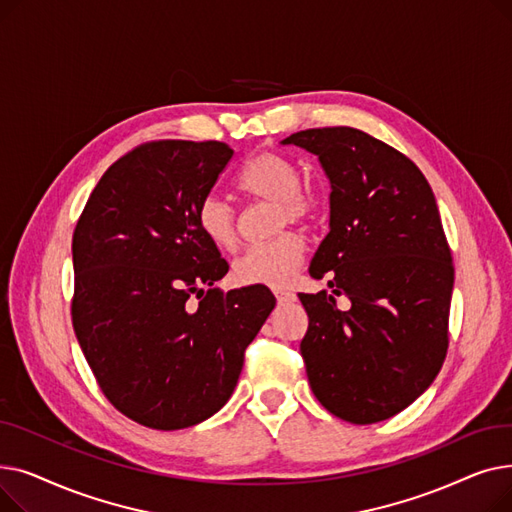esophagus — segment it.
<instances>
[{"instance_id": "obj_1", "label": "esophagus", "mask_w": 512, "mask_h": 512, "mask_svg": "<svg viewBox=\"0 0 512 512\" xmlns=\"http://www.w3.org/2000/svg\"><path fill=\"white\" fill-rule=\"evenodd\" d=\"M274 294H276L278 303H290V301L297 299V297H294V292H290L286 288H274Z\"/></svg>"}]
</instances>
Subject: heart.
Instances as JSON below:
<instances>
[{
    "label": "heart",
    "mask_w": 512,
    "mask_h": 512,
    "mask_svg": "<svg viewBox=\"0 0 512 512\" xmlns=\"http://www.w3.org/2000/svg\"><path fill=\"white\" fill-rule=\"evenodd\" d=\"M240 191L259 199L276 201V228L288 224H311L317 218L319 201L313 191L301 186V172L280 153L255 155L238 178ZM197 226L215 249L230 251L238 242L236 209L220 195L209 193L197 205ZM305 240L297 232L251 245L232 263V278L242 286H284L305 259Z\"/></svg>",
    "instance_id": "heart-1"
}]
</instances>
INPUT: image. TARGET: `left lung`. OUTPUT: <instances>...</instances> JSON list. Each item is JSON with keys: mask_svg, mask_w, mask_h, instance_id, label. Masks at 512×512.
I'll return each instance as SVG.
<instances>
[{"mask_svg": "<svg viewBox=\"0 0 512 512\" xmlns=\"http://www.w3.org/2000/svg\"><path fill=\"white\" fill-rule=\"evenodd\" d=\"M282 143L315 153L332 184L330 232L309 265L332 292L299 294L311 390L344 421L390 419L436 380L448 351L454 265L432 186L405 153L351 126Z\"/></svg>", "mask_w": 512, "mask_h": 512, "instance_id": "1", "label": "left lung"}]
</instances>
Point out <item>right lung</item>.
<instances>
[{
	"label": "right lung",
	"mask_w": 512,
	"mask_h": 512,
	"mask_svg": "<svg viewBox=\"0 0 512 512\" xmlns=\"http://www.w3.org/2000/svg\"><path fill=\"white\" fill-rule=\"evenodd\" d=\"M232 155L220 141L134 147L105 170L72 234L78 344L105 398L151 429L218 413L276 305L267 286H213L228 263L197 205Z\"/></svg>",
	"instance_id": "right-lung-1"
}]
</instances>
